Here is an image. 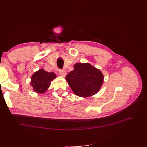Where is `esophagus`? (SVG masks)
I'll list each match as a JSON object with an SVG mask.
<instances>
[{"mask_svg":"<svg viewBox=\"0 0 147 147\" xmlns=\"http://www.w3.org/2000/svg\"><path fill=\"white\" fill-rule=\"evenodd\" d=\"M59 74L61 75L62 77H65V75H66V72H65L64 70L60 69L59 70Z\"/></svg>","mask_w":147,"mask_h":147,"instance_id":"esophagus-1","label":"esophagus"}]
</instances>
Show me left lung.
<instances>
[{
	"label": "left lung",
	"instance_id": "obj_1",
	"mask_svg": "<svg viewBox=\"0 0 147 147\" xmlns=\"http://www.w3.org/2000/svg\"><path fill=\"white\" fill-rule=\"evenodd\" d=\"M65 78L75 94L88 97L99 91L104 81L100 71L88 63H77Z\"/></svg>",
	"mask_w": 147,
	"mask_h": 147
}]
</instances>
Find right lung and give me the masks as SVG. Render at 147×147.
I'll return each instance as SVG.
<instances>
[{
    "label": "right lung",
    "instance_id": "obj_1",
    "mask_svg": "<svg viewBox=\"0 0 147 147\" xmlns=\"http://www.w3.org/2000/svg\"><path fill=\"white\" fill-rule=\"evenodd\" d=\"M56 77L53 72H48L43 69H40L35 72L31 77V86L35 92L43 93L50 87L51 82Z\"/></svg>",
    "mask_w": 147,
    "mask_h": 147
}]
</instances>
